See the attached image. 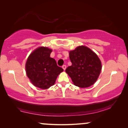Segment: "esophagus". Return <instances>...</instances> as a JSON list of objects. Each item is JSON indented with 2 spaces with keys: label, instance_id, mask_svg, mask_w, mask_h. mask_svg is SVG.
I'll use <instances>...</instances> for the list:
<instances>
[{
  "label": "esophagus",
  "instance_id": "obj_1",
  "mask_svg": "<svg viewBox=\"0 0 128 128\" xmlns=\"http://www.w3.org/2000/svg\"><path fill=\"white\" fill-rule=\"evenodd\" d=\"M62 68H63V69H64V70L66 69V66L65 65V64H64V65H63V66H62Z\"/></svg>",
  "mask_w": 128,
  "mask_h": 128
}]
</instances>
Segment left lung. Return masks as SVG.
Masks as SVG:
<instances>
[{
  "label": "left lung",
  "instance_id": "obj_1",
  "mask_svg": "<svg viewBox=\"0 0 128 128\" xmlns=\"http://www.w3.org/2000/svg\"><path fill=\"white\" fill-rule=\"evenodd\" d=\"M72 65L66 69L76 86L86 88L93 84L100 74L101 61L90 48L84 46L77 47L69 52Z\"/></svg>",
  "mask_w": 128,
  "mask_h": 128
}]
</instances>
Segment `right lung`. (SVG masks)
I'll use <instances>...</instances> for the list:
<instances>
[{
	"label": "right lung",
	"instance_id": "right-lung-1",
	"mask_svg": "<svg viewBox=\"0 0 128 128\" xmlns=\"http://www.w3.org/2000/svg\"><path fill=\"white\" fill-rule=\"evenodd\" d=\"M51 52L46 47H40L30 55L26 64L28 78L35 86L41 89L53 86L58 75L64 71L50 57Z\"/></svg>",
	"mask_w": 128,
	"mask_h": 128
}]
</instances>
